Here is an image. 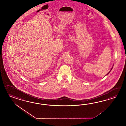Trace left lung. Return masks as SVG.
<instances>
[{"label": "left lung", "mask_w": 126, "mask_h": 126, "mask_svg": "<svg viewBox=\"0 0 126 126\" xmlns=\"http://www.w3.org/2000/svg\"><path fill=\"white\" fill-rule=\"evenodd\" d=\"M112 68H113V67H112V68H111V69L110 71V72H109V73H108V74H107V75H108V74H109V73H110V71H111V70H112Z\"/></svg>", "instance_id": "1"}]
</instances>
